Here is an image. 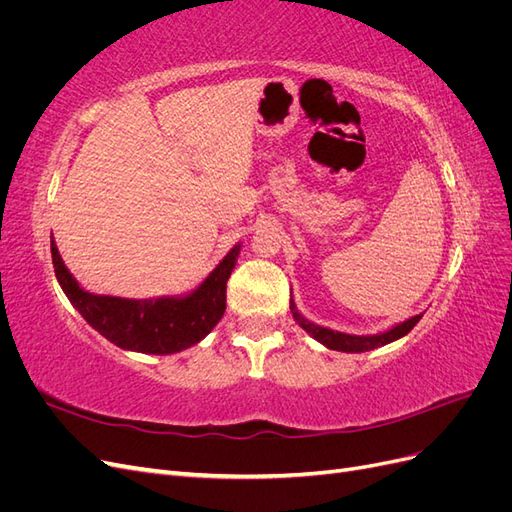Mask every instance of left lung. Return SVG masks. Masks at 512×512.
I'll return each instance as SVG.
<instances>
[{
  "label": "left lung",
  "mask_w": 512,
  "mask_h": 512,
  "mask_svg": "<svg viewBox=\"0 0 512 512\" xmlns=\"http://www.w3.org/2000/svg\"><path fill=\"white\" fill-rule=\"evenodd\" d=\"M290 312H292V318L297 320L299 327L312 335L316 342H320L322 346H327L331 350H337V352H367V350H374V348H380V346H386L395 342V339L408 335L414 324L421 320L423 314L418 316H412L404 322H397L393 324L391 329H386L382 333H374V335H350V333H342V331H333V329H327V327H320V324L307 320L297 305H294V299H292V292H290Z\"/></svg>",
  "instance_id": "8db88e82"
}]
</instances>
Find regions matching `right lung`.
Returning a JSON list of instances; mask_svg holds the SVG:
<instances>
[{
  "label": "right lung",
  "instance_id": "1",
  "mask_svg": "<svg viewBox=\"0 0 512 512\" xmlns=\"http://www.w3.org/2000/svg\"><path fill=\"white\" fill-rule=\"evenodd\" d=\"M241 243L230 247L203 282L185 294L158 299H123L85 290L64 265L51 237L55 277L89 327L121 350L175 354L205 339L226 309V282L237 265Z\"/></svg>",
  "mask_w": 512,
  "mask_h": 512
}]
</instances>
